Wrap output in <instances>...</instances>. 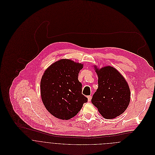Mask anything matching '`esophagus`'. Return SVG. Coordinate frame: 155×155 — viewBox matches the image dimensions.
Wrapping results in <instances>:
<instances>
[{
	"instance_id": "esophagus-1",
	"label": "esophagus",
	"mask_w": 155,
	"mask_h": 155,
	"mask_svg": "<svg viewBox=\"0 0 155 155\" xmlns=\"http://www.w3.org/2000/svg\"><path fill=\"white\" fill-rule=\"evenodd\" d=\"M87 98H88V101H90L91 100V98H92V97L91 96H90V95H89L87 97Z\"/></svg>"
}]
</instances>
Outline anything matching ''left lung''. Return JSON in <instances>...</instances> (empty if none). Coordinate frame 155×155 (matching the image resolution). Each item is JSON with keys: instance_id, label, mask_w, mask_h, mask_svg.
Listing matches in <instances>:
<instances>
[{"instance_id": "left-lung-1", "label": "left lung", "mask_w": 155, "mask_h": 155, "mask_svg": "<svg viewBox=\"0 0 155 155\" xmlns=\"http://www.w3.org/2000/svg\"><path fill=\"white\" fill-rule=\"evenodd\" d=\"M98 76V87L91 102L103 117L115 118L127 109L131 99L128 84L120 73L113 67L94 66Z\"/></svg>"}]
</instances>
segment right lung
<instances>
[{
	"instance_id": "add662e5",
	"label": "right lung",
	"mask_w": 155,
	"mask_h": 155,
	"mask_svg": "<svg viewBox=\"0 0 155 155\" xmlns=\"http://www.w3.org/2000/svg\"><path fill=\"white\" fill-rule=\"evenodd\" d=\"M83 67L82 63L61 59L45 70L41 81V98L47 110L55 117L68 120L87 102L78 80Z\"/></svg>"
}]
</instances>
